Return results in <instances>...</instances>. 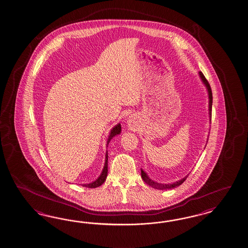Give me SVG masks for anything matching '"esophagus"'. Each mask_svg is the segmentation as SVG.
<instances>
[{
  "instance_id": "1",
  "label": "esophagus",
  "mask_w": 248,
  "mask_h": 248,
  "mask_svg": "<svg viewBox=\"0 0 248 248\" xmlns=\"http://www.w3.org/2000/svg\"><path fill=\"white\" fill-rule=\"evenodd\" d=\"M134 117H132V116H131V117H129V119H128V124H129V125H134Z\"/></svg>"
}]
</instances>
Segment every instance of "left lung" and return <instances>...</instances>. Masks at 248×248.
<instances>
[{
	"label": "left lung",
	"mask_w": 248,
	"mask_h": 248,
	"mask_svg": "<svg viewBox=\"0 0 248 248\" xmlns=\"http://www.w3.org/2000/svg\"><path fill=\"white\" fill-rule=\"evenodd\" d=\"M200 76H201V79L203 81V83L206 85V87L208 88V97H209V117H210V122H211V112H212V91H211V87L210 85L208 83V81L207 80V78H205V76L203 75L202 72H200ZM141 178L143 181H145V183L148 184L149 186L154 187V188H158V189H167V188H172V187H177V186H180L181 185L184 181H186V179L187 178V176H186L185 178H183L181 181H176L174 183H171V184H161V183H158V182H155V181H152L147 174L141 170Z\"/></svg>",
	"instance_id": "obj_1"
}]
</instances>
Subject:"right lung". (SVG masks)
<instances>
[{
	"label": "right lung",
	"instance_id": "right-lung-1",
	"mask_svg": "<svg viewBox=\"0 0 248 248\" xmlns=\"http://www.w3.org/2000/svg\"><path fill=\"white\" fill-rule=\"evenodd\" d=\"M121 133V124H118L116 126H114L113 129H112V131H111V133H110V135H109V137H108V140H107V144L108 145L109 144V142L111 141V139L115 136V135H117V134H119ZM107 161H108V154H106V162H105V166H104V169H103V171H102V173H101L100 176H99V178L96 180V181H94V182H91V183H89V184H83L82 186H84V187H90V188H93V187H97L101 186L105 181H106V179H107V171H108V170H107Z\"/></svg>",
	"mask_w": 248,
	"mask_h": 248
}]
</instances>
